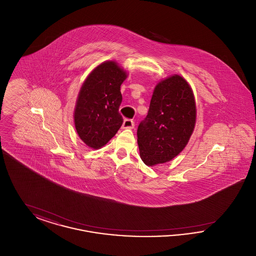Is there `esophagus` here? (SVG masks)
Segmentation results:
<instances>
[{
    "instance_id": "obj_1",
    "label": "esophagus",
    "mask_w": 256,
    "mask_h": 256,
    "mask_svg": "<svg viewBox=\"0 0 256 256\" xmlns=\"http://www.w3.org/2000/svg\"><path fill=\"white\" fill-rule=\"evenodd\" d=\"M122 128H130V130L134 128V121H132V120H130V119H126V120H124V122H122Z\"/></svg>"
}]
</instances>
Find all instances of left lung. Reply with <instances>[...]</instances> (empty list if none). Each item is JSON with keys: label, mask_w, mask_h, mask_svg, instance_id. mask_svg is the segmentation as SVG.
<instances>
[{"label": "left lung", "mask_w": 256, "mask_h": 256, "mask_svg": "<svg viewBox=\"0 0 256 256\" xmlns=\"http://www.w3.org/2000/svg\"><path fill=\"white\" fill-rule=\"evenodd\" d=\"M196 114L193 91L182 76L159 82L137 130L140 158L146 166L169 162L182 152L193 134Z\"/></svg>", "instance_id": "8db88e82"}]
</instances>
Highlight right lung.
Masks as SVG:
<instances>
[{
  "label": "right lung",
  "instance_id": "add662e5",
  "mask_svg": "<svg viewBox=\"0 0 256 256\" xmlns=\"http://www.w3.org/2000/svg\"><path fill=\"white\" fill-rule=\"evenodd\" d=\"M126 76L115 61H104L86 78L78 96L74 121L87 146L95 150L104 146L121 128L120 88Z\"/></svg>",
  "mask_w": 256,
  "mask_h": 256
}]
</instances>
